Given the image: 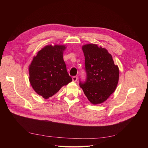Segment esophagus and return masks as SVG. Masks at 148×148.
Wrapping results in <instances>:
<instances>
[{
	"instance_id": "esophagus-1",
	"label": "esophagus",
	"mask_w": 148,
	"mask_h": 148,
	"mask_svg": "<svg viewBox=\"0 0 148 148\" xmlns=\"http://www.w3.org/2000/svg\"><path fill=\"white\" fill-rule=\"evenodd\" d=\"M77 79H78V77H76V76H74V77H72V80H73V82H77Z\"/></svg>"
}]
</instances>
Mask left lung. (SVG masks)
Masks as SVG:
<instances>
[{
    "label": "left lung",
    "mask_w": 148,
    "mask_h": 148,
    "mask_svg": "<svg viewBox=\"0 0 148 148\" xmlns=\"http://www.w3.org/2000/svg\"><path fill=\"white\" fill-rule=\"evenodd\" d=\"M85 59L86 79L80 82L88 99L93 104L106 101L117 88L119 70L112 57L106 49L97 44H88L82 47Z\"/></svg>",
    "instance_id": "obj_1"
}]
</instances>
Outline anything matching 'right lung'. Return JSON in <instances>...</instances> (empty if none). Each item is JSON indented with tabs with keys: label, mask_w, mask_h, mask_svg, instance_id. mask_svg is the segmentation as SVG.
Masks as SVG:
<instances>
[{
	"label": "right lung",
	"mask_w": 148,
	"mask_h": 148,
	"mask_svg": "<svg viewBox=\"0 0 148 148\" xmlns=\"http://www.w3.org/2000/svg\"><path fill=\"white\" fill-rule=\"evenodd\" d=\"M64 45H48L34 56L29 66V82L38 95L48 99L72 81L63 58Z\"/></svg>",
	"instance_id": "obj_1"
}]
</instances>
